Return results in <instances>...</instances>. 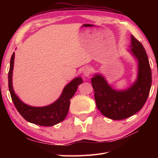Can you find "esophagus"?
Wrapping results in <instances>:
<instances>
[{"label": "esophagus", "mask_w": 158, "mask_h": 158, "mask_svg": "<svg viewBox=\"0 0 158 158\" xmlns=\"http://www.w3.org/2000/svg\"><path fill=\"white\" fill-rule=\"evenodd\" d=\"M92 73V69L89 66H86L85 67L83 70V74L85 76V77H89V76L91 75Z\"/></svg>", "instance_id": "1"}]
</instances>
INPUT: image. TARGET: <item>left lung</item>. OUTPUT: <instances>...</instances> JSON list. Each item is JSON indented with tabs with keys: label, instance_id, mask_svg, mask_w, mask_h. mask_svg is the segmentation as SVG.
<instances>
[{
	"label": "left lung",
	"instance_id": "obj_1",
	"mask_svg": "<svg viewBox=\"0 0 158 158\" xmlns=\"http://www.w3.org/2000/svg\"><path fill=\"white\" fill-rule=\"evenodd\" d=\"M131 52L138 61L137 80L125 91L112 89L101 75L92 78L94 98L98 109L105 117L122 120L135 114L144 106L152 85V72L144 47L131 35Z\"/></svg>",
	"mask_w": 158,
	"mask_h": 158
}]
</instances>
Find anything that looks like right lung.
Here are the masks:
<instances>
[{
    "label": "right lung",
    "mask_w": 158,
    "mask_h": 158,
    "mask_svg": "<svg viewBox=\"0 0 158 158\" xmlns=\"http://www.w3.org/2000/svg\"><path fill=\"white\" fill-rule=\"evenodd\" d=\"M14 52L11 56L8 72V88L14 106L23 118L27 121L40 126L51 127L63 121L67 115L70 99L73 97L78 86L83 82L80 77L74 78L64 88L60 98L48 106L34 107L23 103L14 93L12 87V70Z\"/></svg>",
    "instance_id": "add662e5"
}]
</instances>
